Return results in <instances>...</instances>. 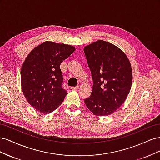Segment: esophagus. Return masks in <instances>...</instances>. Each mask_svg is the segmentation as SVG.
<instances>
[{"label": "esophagus", "mask_w": 160, "mask_h": 160, "mask_svg": "<svg viewBox=\"0 0 160 160\" xmlns=\"http://www.w3.org/2000/svg\"><path fill=\"white\" fill-rule=\"evenodd\" d=\"M71 89H73V90H77L79 89V86H76V87H71Z\"/></svg>", "instance_id": "obj_1"}]
</instances>
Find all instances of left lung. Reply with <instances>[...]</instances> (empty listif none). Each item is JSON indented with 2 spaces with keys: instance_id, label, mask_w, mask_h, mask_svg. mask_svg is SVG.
I'll use <instances>...</instances> for the list:
<instances>
[{
  "instance_id": "1",
  "label": "left lung",
  "mask_w": 160,
  "mask_h": 160,
  "mask_svg": "<svg viewBox=\"0 0 160 160\" xmlns=\"http://www.w3.org/2000/svg\"><path fill=\"white\" fill-rule=\"evenodd\" d=\"M84 52L93 80L85 103L97 116L112 114L124 103L132 84V70L125 52L113 44L98 40Z\"/></svg>"
}]
</instances>
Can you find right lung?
<instances>
[{
	"instance_id": "1",
	"label": "right lung",
	"mask_w": 160,
	"mask_h": 160,
	"mask_svg": "<svg viewBox=\"0 0 160 160\" xmlns=\"http://www.w3.org/2000/svg\"><path fill=\"white\" fill-rule=\"evenodd\" d=\"M75 50L73 46L45 41L33 49L21 71L22 93L32 107L48 114L61 105L67 91L62 88L61 62Z\"/></svg>"
}]
</instances>
